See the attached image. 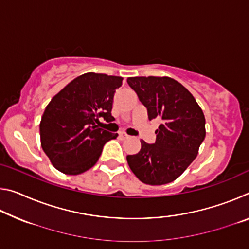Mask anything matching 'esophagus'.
I'll return each mask as SVG.
<instances>
[{
    "label": "esophagus",
    "mask_w": 249,
    "mask_h": 249,
    "mask_svg": "<svg viewBox=\"0 0 249 249\" xmlns=\"http://www.w3.org/2000/svg\"><path fill=\"white\" fill-rule=\"evenodd\" d=\"M119 136H120L121 140H126V138H128V135L126 134V133H124V132H120Z\"/></svg>",
    "instance_id": "34e87169"
}]
</instances>
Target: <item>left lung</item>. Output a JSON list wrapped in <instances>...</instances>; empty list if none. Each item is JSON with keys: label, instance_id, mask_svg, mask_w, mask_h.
<instances>
[{"label": "left lung", "instance_id": "8db88e82", "mask_svg": "<svg viewBox=\"0 0 249 249\" xmlns=\"http://www.w3.org/2000/svg\"><path fill=\"white\" fill-rule=\"evenodd\" d=\"M147 107L148 119L160 117L155 144L141 141L136 155H128V166L142 182L161 185L183 174L199 153L205 137V117L196 99L182 84L169 77L127 79Z\"/></svg>", "mask_w": 249, "mask_h": 249}]
</instances>
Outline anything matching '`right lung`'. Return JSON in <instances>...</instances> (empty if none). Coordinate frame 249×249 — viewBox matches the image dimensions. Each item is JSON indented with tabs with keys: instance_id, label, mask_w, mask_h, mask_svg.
I'll use <instances>...</instances> for the list:
<instances>
[{
	"instance_id": "add662e5",
	"label": "right lung",
	"mask_w": 249,
	"mask_h": 249,
	"mask_svg": "<svg viewBox=\"0 0 249 249\" xmlns=\"http://www.w3.org/2000/svg\"><path fill=\"white\" fill-rule=\"evenodd\" d=\"M123 78L88 72L53 96L39 124L41 148L62 174L80 175L93 167L105 142L117 133L100 128V120L114 121L113 98Z\"/></svg>"
}]
</instances>
